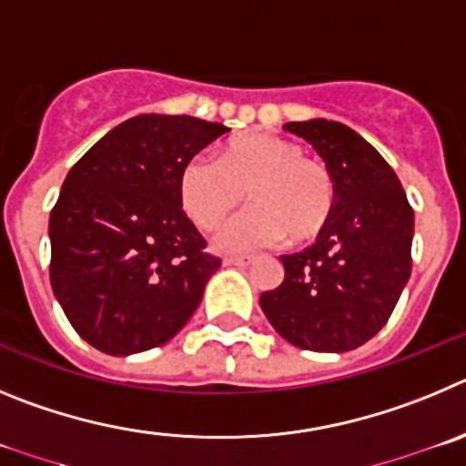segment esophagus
I'll use <instances>...</instances> for the list:
<instances>
[{
    "label": "esophagus",
    "mask_w": 466,
    "mask_h": 466,
    "mask_svg": "<svg viewBox=\"0 0 466 466\" xmlns=\"http://www.w3.org/2000/svg\"><path fill=\"white\" fill-rule=\"evenodd\" d=\"M225 264H228V267H248V264H253V259L250 258H225Z\"/></svg>",
    "instance_id": "34e87169"
}]
</instances>
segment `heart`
Instances as JSON below:
<instances>
[{"label": "heart", "instance_id": "1", "mask_svg": "<svg viewBox=\"0 0 466 466\" xmlns=\"http://www.w3.org/2000/svg\"><path fill=\"white\" fill-rule=\"evenodd\" d=\"M248 192L253 208L229 220L218 246L234 253L288 241L304 246L332 223L334 178L299 144L276 134L250 132L229 141L216 157L195 155L178 176L183 211L202 229H216Z\"/></svg>", "mask_w": 466, "mask_h": 466}]
</instances>
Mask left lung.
I'll list each match as a JSON object with an SVG mask.
<instances>
[{"label": "left lung", "instance_id": "obj_1", "mask_svg": "<svg viewBox=\"0 0 466 466\" xmlns=\"http://www.w3.org/2000/svg\"><path fill=\"white\" fill-rule=\"evenodd\" d=\"M283 129L318 150L337 187L332 223L313 246L280 255L285 279L259 306L276 332L316 353H346L380 332L410 276L413 208L379 150L334 120Z\"/></svg>", "mask_w": 466, "mask_h": 466}]
</instances>
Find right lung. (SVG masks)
<instances>
[{
  "instance_id": "add662e5",
  "label": "right lung",
  "mask_w": 466,
  "mask_h": 466,
  "mask_svg": "<svg viewBox=\"0 0 466 466\" xmlns=\"http://www.w3.org/2000/svg\"><path fill=\"white\" fill-rule=\"evenodd\" d=\"M225 132L192 116H137L66 174L48 223L50 285L78 337L102 353L174 339L220 269L183 211L178 176Z\"/></svg>"
}]
</instances>
